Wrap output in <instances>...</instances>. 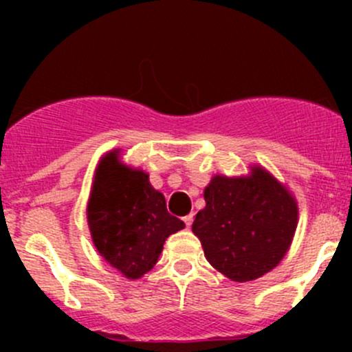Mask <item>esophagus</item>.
Masks as SVG:
<instances>
[{"label":"esophagus","mask_w":352,"mask_h":352,"mask_svg":"<svg viewBox=\"0 0 352 352\" xmlns=\"http://www.w3.org/2000/svg\"><path fill=\"white\" fill-rule=\"evenodd\" d=\"M192 219H194V216H192V214H187V216H184V223H186V226H187V228H190V225H192Z\"/></svg>","instance_id":"esophagus-1"}]
</instances>
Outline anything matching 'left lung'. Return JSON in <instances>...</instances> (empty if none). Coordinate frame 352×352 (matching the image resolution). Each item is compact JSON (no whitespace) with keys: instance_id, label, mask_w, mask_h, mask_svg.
Segmentation results:
<instances>
[{"instance_id":"8db88e82","label":"left lung","mask_w":352,"mask_h":352,"mask_svg":"<svg viewBox=\"0 0 352 352\" xmlns=\"http://www.w3.org/2000/svg\"><path fill=\"white\" fill-rule=\"evenodd\" d=\"M204 201L192 232L216 271L245 283L283 261L298 225V206L271 173L252 166L248 177H212Z\"/></svg>"}]
</instances>
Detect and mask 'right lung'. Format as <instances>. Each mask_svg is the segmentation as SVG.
Returning <instances> with one entry per match:
<instances>
[{"instance_id": "obj_1", "label": "right lung", "mask_w": 352, "mask_h": 352, "mask_svg": "<svg viewBox=\"0 0 352 352\" xmlns=\"http://www.w3.org/2000/svg\"><path fill=\"white\" fill-rule=\"evenodd\" d=\"M87 218L98 254L127 279L151 271L165 240L186 228L166 211L148 173L124 165L119 150L105 155L95 170Z\"/></svg>"}]
</instances>
